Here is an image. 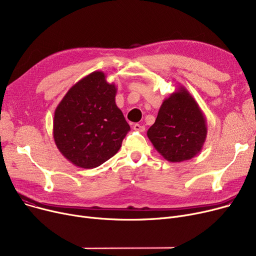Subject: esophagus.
Masks as SVG:
<instances>
[{"label":"esophagus","instance_id":"obj_1","mask_svg":"<svg viewBox=\"0 0 256 256\" xmlns=\"http://www.w3.org/2000/svg\"><path fill=\"white\" fill-rule=\"evenodd\" d=\"M134 130H139V132H145V126H142V124H136L135 126H134Z\"/></svg>","mask_w":256,"mask_h":256}]
</instances>
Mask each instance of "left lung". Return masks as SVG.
Returning <instances> with one entry per match:
<instances>
[{
    "label": "left lung",
    "mask_w": 256,
    "mask_h": 256,
    "mask_svg": "<svg viewBox=\"0 0 256 256\" xmlns=\"http://www.w3.org/2000/svg\"><path fill=\"white\" fill-rule=\"evenodd\" d=\"M208 135L206 119L195 98L184 86L165 98L147 137L156 152L172 163L197 156Z\"/></svg>",
    "instance_id": "left-lung-1"
}]
</instances>
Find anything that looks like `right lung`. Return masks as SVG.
<instances>
[{"mask_svg":"<svg viewBox=\"0 0 256 256\" xmlns=\"http://www.w3.org/2000/svg\"><path fill=\"white\" fill-rule=\"evenodd\" d=\"M116 92L102 72H93L76 82L57 106L54 140L74 166L98 167L120 150L130 128L115 102Z\"/></svg>","mask_w":256,"mask_h":256,"instance_id":"add662e5","label":"right lung"}]
</instances>
